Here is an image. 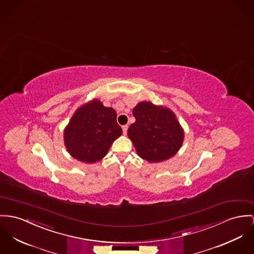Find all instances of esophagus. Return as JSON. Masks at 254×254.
I'll return each mask as SVG.
<instances>
[{
    "label": "esophagus",
    "instance_id": "esophagus-1",
    "mask_svg": "<svg viewBox=\"0 0 254 254\" xmlns=\"http://www.w3.org/2000/svg\"><path fill=\"white\" fill-rule=\"evenodd\" d=\"M127 128H128V126H123V132H124V134L126 135L127 134Z\"/></svg>",
    "mask_w": 254,
    "mask_h": 254
}]
</instances>
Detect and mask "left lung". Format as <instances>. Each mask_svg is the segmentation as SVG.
Listing matches in <instances>:
<instances>
[{
  "mask_svg": "<svg viewBox=\"0 0 254 254\" xmlns=\"http://www.w3.org/2000/svg\"><path fill=\"white\" fill-rule=\"evenodd\" d=\"M132 114L135 123L128 127L127 135L138 156L149 162H159L175 156L185 133L170 109L142 101L133 108Z\"/></svg>",
  "mask_w": 254,
  "mask_h": 254,
  "instance_id": "obj_1",
  "label": "left lung"
}]
</instances>
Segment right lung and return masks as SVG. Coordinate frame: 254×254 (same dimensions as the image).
I'll use <instances>...</instances> for the list:
<instances>
[{
    "mask_svg": "<svg viewBox=\"0 0 254 254\" xmlns=\"http://www.w3.org/2000/svg\"><path fill=\"white\" fill-rule=\"evenodd\" d=\"M123 133L117 113L98 99L82 105L75 111L64 133L70 156L79 161L94 163L106 156L112 143Z\"/></svg>",
    "mask_w": 254,
    "mask_h": 254,
    "instance_id": "right-lung-1",
    "label": "right lung"
}]
</instances>
